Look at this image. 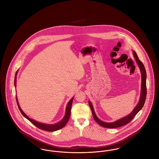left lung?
Instances as JSON below:
<instances>
[{
    "label": "left lung",
    "instance_id": "obj_1",
    "mask_svg": "<svg viewBox=\"0 0 159 159\" xmlns=\"http://www.w3.org/2000/svg\"><path fill=\"white\" fill-rule=\"evenodd\" d=\"M133 54L135 58L136 63L138 64L139 67L140 68L141 73V77H142L141 92V97H140L139 102L137 104V106L135 107V108L134 109V110L132 111V113L130 114H129L128 116H127L122 119H120L117 121H114V122L106 123V122H104V121L100 120L97 117V116H96L95 113L94 111L93 106L92 105L91 102L89 101V105L90 106L93 119L101 126H102L106 128H117L121 127L122 126H124L131 121L134 118V117L136 116V114L141 110V108L144 106L145 99H146V96H147V86H146L147 74H146V71H145V68L144 67V64H143V62L139 60L138 55L136 52H135V51H133Z\"/></svg>",
    "mask_w": 159,
    "mask_h": 159
}]
</instances>
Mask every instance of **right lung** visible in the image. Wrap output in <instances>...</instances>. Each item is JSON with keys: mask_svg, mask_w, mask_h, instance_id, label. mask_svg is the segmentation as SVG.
Masks as SVG:
<instances>
[{"mask_svg": "<svg viewBox=\"0 0 159 159\" xmlns=\"http://www.w3.org/2000/svg\"><path fill=\"white\" fill-rule=\"evenodd\" d=\"M17 72L18 71L16 72L15 73V80H14V84H15V86H16V75H17ZM73 97L71 99L69 102L67 104V106L66 107V114L64 117V118L61 120L60 122H58V123H56V124H53V125H46V124H44V123H39L38 121H35L33 119H31L30 118H29L22 111L21 108H20V107L19 106V104H18V100H17V98L16 97V102H17V105L18 107V108L20 110V111H21V114H23V116L26 118L29 121L31 122L34 125H35L37 128H38L42 130H45L46 131H50V132H53V131H55V130H59L60 129H62V128H64L66 125L67 124V123L68 122V120L70 119V114H71V105H72V102H73Z\"/></svg>", "mask_w": 159, "mask_h": 159, "instance_id": "right-lung-1", "label": "right lung"}]
</instances>
